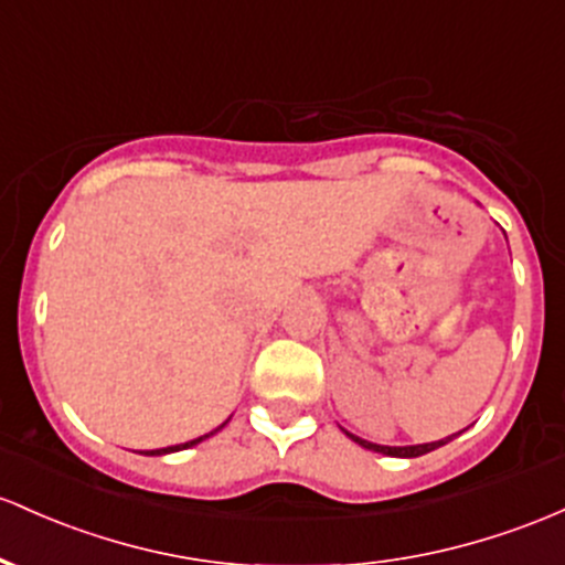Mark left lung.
<instances>
[{
    "label": "left lung",
    "instance_id": "left-lung-1",
    "mask_svg": "<svg viewBox=\"0 0 565 565\" xmlns=\"http://www.w3.org/2000/svg\"><path fill=\"white\" fill-rule=\"evenodd\" d=\"M343 431H345V429H343ZM345 434H349V437L353 439V443H359V445H362V448H367V450H375V454H383V456H396V458H415V456L431 454V450L443 448L445 443H450V439L456 437V434H450V437H445V439H437V443H424V445H402V448H392V445H375V443H367V439L356 437V434H351V431H345ZM458 434H461V431H458Z\"/></svg>",
    "mask_w": 565,
    "mask_h": 565
}]
</instances>
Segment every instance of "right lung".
<instances>
[{
  "instance_id": "1",
  "label": "right lung",
  "mask_w": 565,
  "mask_h": 565,
  "mask_svg": "<svg viewBox=\"0 0 565 565\" xmlns=\"http://www.w3.org/2000/svg\"><path fill=\"white\" fill-rule=\"evenodd\" d=\"M225 424H227V420H225ZM225 424H222V426H225ZM222 426H216L214 431L203 434V437H198V439H190V443H182V445H171V448H160V450H147L145 456H166V454H177V450H188V448H192V445H198V443H203V439H206V437H212V434L220 431Z\"/></svg>"
}]
</instances>
